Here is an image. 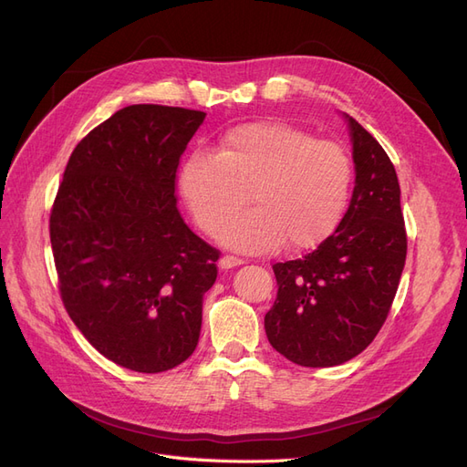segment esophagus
<instances>
[{
    "label": "esophagus",
    "mask_w": 467,
    "mask_h": 467,
    "mask_svg": "<svg viewBox=\"0 0 467 467\" xmlns=\"http://www.w3.org/2000/svg\"><path fill=\"white\" fill-rule=\"evenodd\" d=\"M244 263H245V259L234 257V255H223V257L220 259V266H222V268H234V266H239V265H244Z\"/></svg>",
    "instance_id": "34e87169"
}]
</instances>
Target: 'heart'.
Instances as JSON below:
<instances>
[{"label": "heart", "mask_w": 467, "mask_h": 467, "mask_svg": "<svg viewBox=\"0 0 467 467\" xmlns=\"http://www.w3.org/2000/svg\"><path fill=\"white\" fill-rule=\"evenodd\" d=\"M352 163L343 146L280 120L245 122L225 132L216 153L182 165L181 191L199 228L214 235L244 205L254 208L220 231L230 247L266 253L312 249L341 220Z\"/></svg>", "instance_id": "obj_1"}]
</instances>
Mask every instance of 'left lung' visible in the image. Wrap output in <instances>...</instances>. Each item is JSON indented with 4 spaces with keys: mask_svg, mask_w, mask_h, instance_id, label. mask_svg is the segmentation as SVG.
Masks as SVG:
<instances>
[{
    "mask_svg": "<svg viewBox=\"0 0 467 467\" xmlns=\"http://www.w3.org/2000/svg\"><path fill=\"white\" fill-rule=\"evenodd\" d=\"M347 120L357 169L350 204L317 249L273 265L278 294L265 316L273 348L309 368L343 364L374 341L407 255L395 167L368 130Z\"/></svg>",
    "mask_w": 467,
    "mask_h": 467,
    "instance_id": "8db88e82",
    "label": "left lung"
}]
</instances>
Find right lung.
Segmentation results:
<instances>
[{"label":"right lung","instance_id":"add662e5","mask_svg":"<svg viewBox=\"0 0 467 467\" xmlns=\"http://www.w3.org/2000/svg\"><path fill=\"white\" fill-rule=\"evenodd\" d=\"M206 112L130 105L69 155L50 212V244L67 316L124 368L171 370L196 348L202 298L220 251L177 210L182 151Z\"/></svg>","mask_w":467,"mask_h":467}]
</instances>
